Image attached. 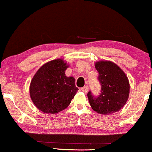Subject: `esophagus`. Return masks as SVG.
<instances>
[{
	"label": "esophagus",
	"instance_id": "obj_1",
	"mask_svg": "<svg viewBox=\"0 0 152 152\" xmlns=\"http://www.w3.org/2000/svg\"><path fill=\"white\" fill-rule=\"evenodd\" d=\"M81 91H82L84 93H86L88 91V87L87 86H85L84 87H82V88H81Z\"/></svg>",
	"mask_w": 152,
	"mask_h": 152
}]
</instances>
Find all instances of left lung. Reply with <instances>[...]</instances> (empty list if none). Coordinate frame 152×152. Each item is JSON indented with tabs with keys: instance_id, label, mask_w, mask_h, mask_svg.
Listing matches in <instances>:
<instances>
[{
	"instance_id": "left-lung-1",
	"label": "left lung",
	"mask_w": 152,
	"mask_h": 152,
	"mask_svg": "<svg viewBox=\"0 0 152 152\" xmlns=\"http://www.w3.org/2000/svg\"><path fill=\"white\" fill-rule=\"evenodd\" d=\"M99 72L101 93L97 97L91 91L87 94L92 109L102 115H109L121 109L129 95V82L123 70L115 63L99 61L95 63Z\"/></svg>"
}]
</instances>
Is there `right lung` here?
<instances>
[{
  "label": "right lung",
  "mask_w": 152,
  "mask_h": 152,
  "mask_svg": "<svg viewBox=\"0 0 152 152\" xmlns=\"http://www.w3.org/2000/svg\"><path fill=\"white\" fill-rule=\"evenodd\" d=\"M68 64L57 59L43 64L30 82V95L34 104L43 113H57L70 104L79 89L73 77H66Z\"/></svg>",
  "instance_id": "add662e5"
}]
</instances>
